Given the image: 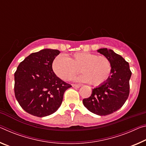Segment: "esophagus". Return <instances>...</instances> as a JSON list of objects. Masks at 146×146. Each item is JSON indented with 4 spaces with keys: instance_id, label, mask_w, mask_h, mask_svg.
Here are the masks:
<instances>
[{
    "instance_id": "esophagus-1",
    "label": "esophagus",
    "mask_w": 146,
    "mask_h": 146,
    "mask_svg": "<svg viewBox=\"0 0 146 146\" xmlns=\"http://www.w3.org/2000/svg\"><path fill=\"white\" fill-rule=\"evenodd\" d=\"M72 86L73 88H78L80 87V86L79 84H73Z\"/></svg>"
}]
</instances>
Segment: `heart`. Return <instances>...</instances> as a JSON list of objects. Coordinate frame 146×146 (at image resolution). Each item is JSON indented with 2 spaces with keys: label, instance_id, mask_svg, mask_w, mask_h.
<instances>
[{
  "label": "heart",
  "instance_id": "heart-1",
  "mask_svg": "<svg viewBox=\"0 0 146 146\" xmlns=\"http://www.w3.org/2000/svg\"><path fill=\"white\" fill-rule=\"evenodd\" d=\"M82 73L77 80L99 86L107 81L112 72V64L107 57L93 53L78 52L66 57L58 55L52 62L54 73L61 79L66 80L78 72Z\"/></svg>",
  "mask_w": 146,
  "mask_h": 146
}]
</instances>
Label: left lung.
I'll return each instance as SVG.
<instances>
[{
  "instance_id": "obj_1",
  "label": "left lung",
  "mask_w": 146,
  "mask_h": 146,
  "mask_svg": "<svg viewBox=\"0 0 146 146\" xmlns=\"http://www.w3.org/2000/svg\"><path fill=\"white\" fill-rule=\"evenodd\" d=\"M98 52L107 57L112 64V72L107 81L92 90L88 98L83 99L86 108L99 115H106L119 110L129 95L131 71L123 57L112 50L100 48Z\"/></svg>"
}]
</instances>
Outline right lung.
I'll return each instance as SVG.
<instances>
[{"instance_id":"right-lung-1","label":"right lung","mask_w":146,"mask_h":146,"mask_svg":"<svg viewBox=\"0 0 146 146\" xmlns=\"http://www.w3.org/2000/svg\"><path fill=\"white\" fill-rule=\"evenodd\" d=\"M58 50L45 49L32 53L18 66L14 73L15 98L23 110L37 117L56 112L64 94L71 85L53 72L52 64Z\"/></svg>"}]
</instances>
